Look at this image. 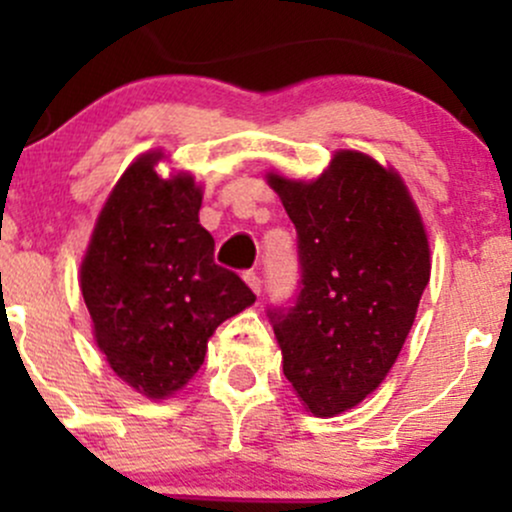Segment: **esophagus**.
Returning a JSON list of instances; mask_svg holds the SVG:
<instances>
[{
    "instance_id": "1",
    "label": "esophagus",
    "mask_w": 512,
    "mask_h": 512,
    "mask_svg": "<svg viewBox=\"0 0 512 512\" xmlns=\"http://www.w3.org/2000/svg\"><path fill=\"white\" fill-rule=\"evenodd\" d=\"M243 279H245V284H248L255 293L262 291V279H260V274L255 272V269H248V272L243 274Z\"/></svg>"
}]
</instances>
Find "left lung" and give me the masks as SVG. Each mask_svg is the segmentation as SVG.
Wrapping results in <instances>:
<instances>
[{"instance_id": "obj_1", "label": "left lung", "mask_w": 512, "mask_h": 512, "mask_svg": "<svg viewBox=\"0 0 512 512\" xmlns=\"http://www.w3.org/2000/svg\"><path fill=\"white\" fill-rule=\"evenodd\" d=\"M298 236L296 296L269 305L284 375L315 416L370 395L414 325L431 262L419 211L397 173L339 151L315 182L269 175Z\"/></svg>"}]
</instances>
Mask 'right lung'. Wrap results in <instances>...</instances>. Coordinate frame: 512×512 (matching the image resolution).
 Returning a JSON list of instances; mask_svg holds the SVG:
<instances>
[{
    "label": "right lung",
    "mask_w": 512,
    "mask_h": 512,
    "mask_svg": "<svg viewBox=\"0 0 512 512\" xmlns=\"http://www.w3.org/2000/svg\"><path fill=\"white\" fill-rule=\"evenodd\" d=\"M146 154L117 180L81 262V293L110 368L146 397L178 392L202 368L216 327L255 303L214 262L190 175L161 178Z\"/></svg>",
    "instance_id": "add662e5"
}]
</instances>
